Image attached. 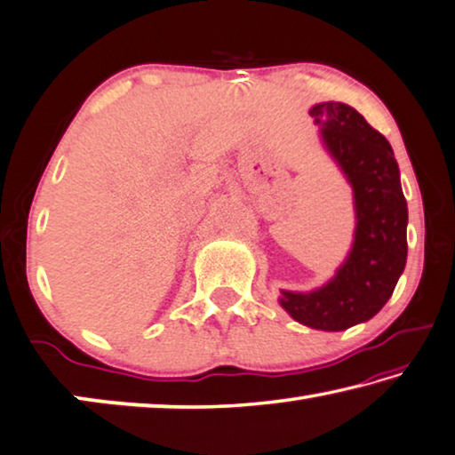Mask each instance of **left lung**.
<instances>
[{
  "mask_svg": "<svg viewBox=\"0 0 455 455\" xmlns=\"http://www.w3.org/2000/svg\"><path fill=\"white\" fill-rule=\"evenodd\" d=\"M326 151L337 161L355 197V242L334 278L312 292L282 290L280 304L296 323L345 331L367 323L389 300L407 262V201L399 165L381 132L345 102L310 110Z\"/></svg>",
  "mask_w": 455,
  "mask_h": 455,
  "instance_id": "left-lung-1",
  "label": "left lung"
}]
</instances>
